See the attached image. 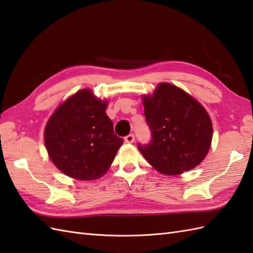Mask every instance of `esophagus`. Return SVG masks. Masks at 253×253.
<instances>
[{"instance_id": "34e87169", "label": "esophagus", "mask_w": 253, "mask_h": 253, "mask_svg": "<svg viewBox=\"0 0 253 253\" xmlns=\"http://www.w3.org/2000/svg\"><path fill=\"white\" fill-rule=\"evenodd\" d=\"M134 141H135V137H134L133 134H128L127 136L125 137V142L127 144H132L134 143Z\"/></svg>"}]
</instances>
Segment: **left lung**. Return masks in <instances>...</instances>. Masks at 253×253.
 <instances>
[{
	"mask_svg": "<svg viewBox=\"0 0 253 253\" xmlns=\"http://www.w3.org/2000/svg\"><path fill=\"white\" fill-rule=\"evenodd\" d=\"M142 99L153 138L148 145H138V150L148 164L166 175H178L200 165L213 136L211 118L204 106L167 82Z\"/></svg>",
	"mask_w": 253,
	"mask_h": 253,
	"instance_id": "8db88e82",
	"label": "left lung"
}]
</instances>
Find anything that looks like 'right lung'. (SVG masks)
Returning <instances> with one entry per match:
<instances>
[{"mask_svg":"<svg viewBox=\"0 0 253 253\" xmlns=\"http://www.w3.org/2000/svg\"><path fill=\"white\" fill-rule=\"evenodd\" d=\"M108 99L82 88L54 110L44 127L49 159L67 176L93 181L108 171L123 139L106 114Z\"/></svg>","mask_w":253,"mask_h":253,"instance_id":"1","label":"right lung"}]
</instances>
